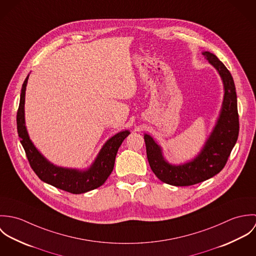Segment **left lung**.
<instances>
[{
	"label": "left lung",
	"mask_w": 256,
	"mask_h": 256,
	"mask_svg": "<svg viewBox=\"0 0 256 256\" xmlns=\"http://www.w3.org/2000/svg\"><path fill=\"white\" fill-rule=\"evenodd\" d=\"M212 64L224 82V96L217 124L201 152L192 162L182 166H172L162 154L160 146L145 135L146 158L156 176L162 182L174 186H189L207 180L224 168L236 143L240 131L236 92L234 78L218 57L210 52L202 53Z\"/></svg>",
	"instance_id": "obj_1"
}]
</instances>
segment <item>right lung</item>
<instances>
[{
  "instance_id": "add662e5",
  "label": "right lung",
  "mask_w": 256,
  "mask_h": 256,
  "mask_svg": "<svg viewBox=\"0 0 256 256\" xmlns=\"http://www.w3.org/2000/svg\"><path fill=\"white\" fill-rule=\"evenodd\" d=\"M28 80V76L22 88L20 106L16 113V126L20 143L34 172L42 182L73 194L84 193L102 186L112 172L118 148L130 132L126 130L110 138L88 170L80 172L53 166L34 146L26 128L24 96Z\"/></svg>"
}]
</instances>
